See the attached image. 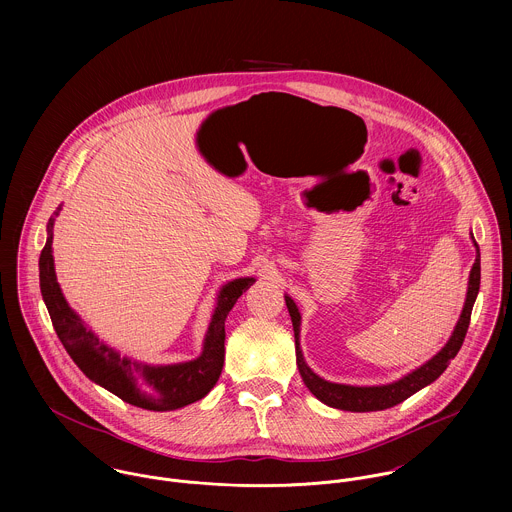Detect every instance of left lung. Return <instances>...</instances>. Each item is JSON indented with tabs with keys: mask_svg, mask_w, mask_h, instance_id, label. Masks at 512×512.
I'll return each mask as SVG.
<instances>
[{
	"mask_svg": "<svg viewBox=\"0 0 512 512\" xmlns=\"http://www.w3.org/2000/svg\"><path fill=\"white\" fill-rule=\"evenodd\" d=\"M471 240L473 246L477 250L475 256V264L469 272V284H467V295H465V303L461 309V315L457 319V325L449 337V341L441 347V351L436 353L430 361H426L424 365L414 368L412 372L404 374L402 378L388 382V384H380V386H353V384H337V382H329L325 378H321L319 374H315L303 359L301 347H299V325H301V315L299 309L295 305L292 297L286 293V305L292 317L293 335H295V359H297V368L299 374L305 382V386L309 388V392L321 400L323 404L337 408V410H347V412H378V410H386L392 408L400 402H404L406 398H410L412 394H416L418 390L426 388L428 384H432L436 378L441 376V372L451 363V359H455V355L459 353L467 327H469V319H471V311H473V303L477 299L479 293V284H481V254H479V246L473 238L471 232Z\"/></svg>",
	"mask_w": 512,
	"mask_h": 512,
	"instance_id": "left-lung-1",
	"label": "left lung"
}]
</instances>
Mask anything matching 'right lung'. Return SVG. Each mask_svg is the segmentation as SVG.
Returning <instances> with one entry per match:
<instances>
[{"instance_id": "add662e5", "label": "right lung", "mask_w": 512, "mask_h": 512, "mask_svg": "<svg viewBox=\"0 0 512 512\" xmlns=\"http://www.w3.org/2000/svg\"><path fill=\"white\" fill-rule=\"evenodd\" d=\"M61 209L63 205H59L57 213L47 222V242L39 258V282L53 327L74 365L92 382L144 410L169 412L205 398L217 384L224 365L226 315L234 307L236 299L256 280L236 278L220 288L217 305L205 333L203 351L197 359L175 365H149L122 357L84 325L61 292L53 260V226Z\"/></svg>"}]
</instances>
